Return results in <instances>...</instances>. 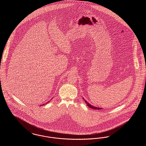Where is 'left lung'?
Listing matches in <instances>:
<instances>
[{
    "label": "left lung",
    "mask_w": 146,
    "mask_h": 146,
    "mask_svg": "<svg viewBox=\"0 0 146 146\" xmlns=\"http://www.w3.org/2000/svg\"><path fill=\"white\" fill-rule=\"evenodd\" d=\"M85 102H86V104H87L88 106H89L90 108H92V109H94V110H101V109H102V108H97V107H94V106H93L91 105V104H89L88 102H87V101H85Z\"/></svg>",
    "instance_id": "obj_1"
}]
</instances>
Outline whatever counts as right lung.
Returning a JSON list of instances; mask_svg holds the SVG:
<instances>
[{
	"mask_svg": "<svg viewBox=\"0 0 146 146\" xmlns=\"http://www.w3.org/2000/svg\"><path fill=\"white\" fill-rule=\"evenodd\" d=\"M42 105H44V104H42Z\"/></svg>",
	"mask_w": 146,
	"mask_h": 146,
	"instance_id": "1",
	"label": "right lung"
}]
</instances>
